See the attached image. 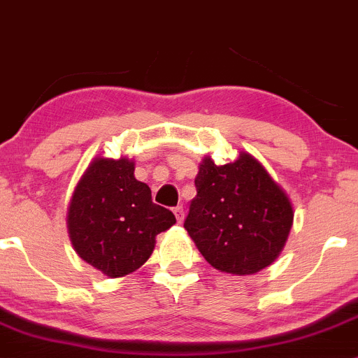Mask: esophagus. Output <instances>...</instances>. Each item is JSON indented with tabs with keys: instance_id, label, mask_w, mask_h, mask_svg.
I'll use <instances>...</instances> for the list:
<instances>
[{
	"instance_id": "esophagus-1",
	"label": "esophagus",
	"mask_w": 358,
	"mask_h": 358,
	"mask_svg": "<svg viewBox=\"0 0 358 358\" xmlns=\"http://www.w3.org/2000/svg\"><path fill=\"white\" fill-rule=\"evenodd\" d=\"M173 213H175L176 220H178V224H182L183 219H185V210H183L182 205H178V207H175V208H173Z\"/></svg>"
}]
</instances>
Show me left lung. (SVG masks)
<instances>
[{"mask_svg":"<svg viewBox=\"0 0 358 358\" xmlns=\"http://www.w3.org/2000/svg\"><path fill=\"white\" fill-rule=\"evenodd\" d=\"M196 196L185 229L205 261L237 276L259 273L285 248L293 207L254 156L215 165L207 156L195 178Z\"/></svg>","mask_w":358,"mask_h":358,"instance_id":"1","label":"left lung"}]
</instances>
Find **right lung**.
Returning <instances> with one entry per match:
<instances>
[{
	"mask_svg": "<svg viewBox=\"0 0 358 358\" xmlns=\"http://www.w3.org/2000/svg\"><path fill=\"white\" fill-rule=\"evenodd\" d=\"M176 222L134 178V162L96 158L73 190L67 227L79 257L109 278L133 273L148 261L155 239Z\"/></svg>",
	"mask_w": 358,
	"mask_h": 358,
	"instance_id": "add662e5",
	"label": "right lung"
}]
</instances>
